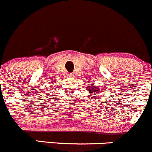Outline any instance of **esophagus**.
I'll return each mask as SVG.
<instances>
[{
	"instance_id": "34e87169",
	"label": "esophagus",
	"mask_w": 152,
	"mask_h": 152,
	"mask_svg": "<svg viewBox=\"0 0 152 152\" xmlns=\"http://www.w3.org/2000/svg\"><path fill=\"white\" fill-rule=\"evenodd\" d=\"M73 76H74V75H73V73H68V77H73Z\"/></svg>"
}]
</instances>
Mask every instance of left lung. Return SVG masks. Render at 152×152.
I'll return each mask as SVG.
<instances>
[{"label": "left lung", "mask_w": 152, "mask_h": 152, "mask_svg": "<svg viewBox=\"0 0 152 152\" xmlns=\"http://www.w3.org/2000/svg\"><path fill=\"white\" fill-rule=\"evenodd\" d=\"M89 85H90L89 87H87V89H88V92H90L91 93H92V92H94V93L98 92L99 88H97V87H95V86H94V84H92V83H90V84H89Z\"/></svg>", "instance_id": "8db88e82"}]
</instances>
